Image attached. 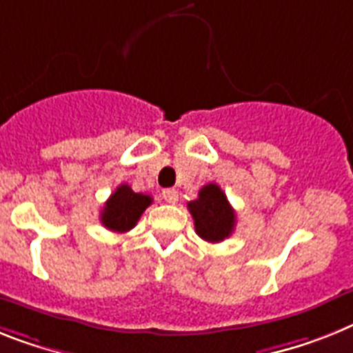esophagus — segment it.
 Here are the masks:
<instances>
[{"label":"esophagus","instance_id":"1","mask_svg":"<svg viewBox=\"0 0 353 353\" xmlns=\"http://www.w3.org/2000/svg\"><path fill=\"white\" fill-rule=\"evenodd\" d=\"M163 199L167 201L168 204H176L177 199H179V194H177V190H174V188H165V190L161 192Z\"/></svg>","mask_w":353,"mask_h":353}]
</instances>
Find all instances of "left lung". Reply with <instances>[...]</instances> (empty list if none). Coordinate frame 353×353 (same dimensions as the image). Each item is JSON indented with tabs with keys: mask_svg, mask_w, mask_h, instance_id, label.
<instances>
[{
	"mask_svg": "<svg viewBox=\"0 0 353 353\" xmlns=\"http://www.w3.org/2000/svg\"><path fill=\"white\" fill-rule=\"evenodd\" d=\"M188 210L194 217L195 233L204 241L222 242L233 233L235 210L215 183L204 185L199 190V197L188 203Z\"/></svg>",
	"mask_w": 353,
	"mask_h": 353,
	"instance_id": "8db88e82",
	"label": "left lung"
}]
</instances>
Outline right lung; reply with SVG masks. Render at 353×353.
<instances>
[{"label": "right lung", "mask_w": 353, "mask_h": 353, "mask_svg": "<svg viewBox=\"0 0 353 353\" xmlns=\"http://www.w3.org/2000/svg\"><path fill=\"white\" fill-rule=\"evenodd\" d=\"M152 204V197L145 194H136L129 185H120L112 192L108 203L100 212V221L108 230L117 233H125L136 226L141 213Z\"/></svg>", "instance_id": "right-lung-1"}]
</instances>
